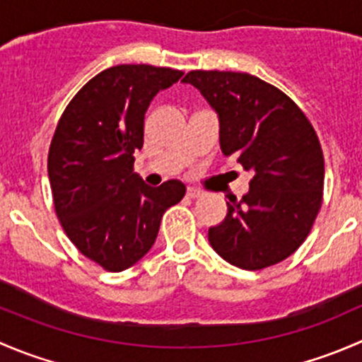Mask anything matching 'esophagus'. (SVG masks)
I'll return each instance as SVG.
<instances>
[{
  "instance_id": "esophagus-1",
  "label": "esophagus",
  "mask_w": 362,
  "mask_h": 362,
  "mask_svg": "<svg viewBox=\"0 0 362 362\" xmlns=\"http://www.w3.org/2000/svg\"><path fill=\"white\" fill-rule=\"evenodd\" d=\"M204 192L202 189H196V187H187V196L189 198H202Z\"/></svg>"
}]
</instances>
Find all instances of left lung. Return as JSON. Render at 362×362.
I'll use <instances>...</instances> for the list:
<instances>
[{"instance_id": "1", "label": "left lung", "mask_w": 362, "mask_h": 362, "mask_svg": "<svg viewBox=\"0 0 362 362\" xmlns=\"http://www.w3.org/2000/svg\"><path fill=\"white\" fill-rule=\"evenodd\" d=\"M217 112L224 156L252 171L242 199L229 198L228 215L208 229L214 250L242 269H262L294 254L322 204L324 156L301 108L272 83L236 71H189Z\"/></svg>"}]
</instances>
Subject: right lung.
<instances>
[{"mask_svg":"<svg viewBox=\"0 0 362 362\" xmlns=\"http://www.w3.org/2000/svg\"><path fill=\"white\" fill-rule=\"evenodd\" d=\"M182 75L151 64L112 66L75 94L57 122L47 164L57 218L73 245L107 272L140 261L164 211L185 194L182 182L151 187L133 171L148 105Z\"/></svg>","mask_w":362,"mask_h":362,"instance_id":"right-lung-1","label":"right lung"}]
</instances>
